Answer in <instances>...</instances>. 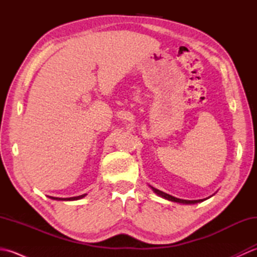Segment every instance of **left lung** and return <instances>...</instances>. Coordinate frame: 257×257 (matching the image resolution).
<instances>
[{"label": "left lung", "mask_w": 257, "mask_h": 257, "mask_svg": "<svg viewBox=\"0 0 257 257\" xmlns=\"http://www.w3.org/2000/svg\"><path fill=\"white\" fill-rule=\"evenodd\" d=\"M152 189V191H154L155 193H157L159 196H161V198L163 199H167L169 201H172V202H178V203H182V204H195V203H200V202H203L204 200L206 199H203V200H182V199H178V198H174V196L168 194V193H165L162 192V191L158 190L154 187H150Z\"/></svg>", "instance_id": "left-lung-1"}]
</instances>
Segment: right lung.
Returning <instances> with one entry per match:
<instances>
[{
  "label": "right lung",
  "mask_w": 257,
  "mask_h": 257,
  "mask_svg": "<svg viewBox=\"0 0 257 257\" xmlns=\"http://www.w3.org/2000/svg\"><path fill=\"white\" fill-rule=\"evenodd\" d=\"M84 196H86V194H81V195H78V196H73V198H55V196H50V198L53 199V200H58V201H75V200L83 199Z\"/></svg>",
  "instance_id": "1"
}]
</instances>
